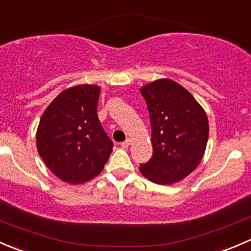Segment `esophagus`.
<instances>
[{"instance_id":"1","label":"esophagus","mask_w":251,"mask_h":251,"mask_svg":"<svg viewBox=\"0 0 251 251\" xmlns=\"http://www.w3.org/2000/svg\"><path fill=\"white\" fill-rule=\"evenodd\" d=\"M130 143H131V140H128V138H127V140L124 141L123 143H120V146L123 147V148H127V147L130 146Z\"/></svg>"}]
</instances>
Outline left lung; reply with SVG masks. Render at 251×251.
<instances>
[{
    "label": "left lung",
    "mask_w": 251,
    "mask_h": 251,
    "mask_svg": "<svg viewBox=\"0 0 251 251\" xmlns=\"http://www.w3.org/2000/svg\"><path fill=\"white\" fill-rule=\"evenodd\" d=\"M151 126L153 155L141 164L149 181L173 184L188 176L203 159L209 121L203 108L184 87L169 78L141 88Z\"/></svg>",
    "instance_id": "obj_1"
}]
</instances>
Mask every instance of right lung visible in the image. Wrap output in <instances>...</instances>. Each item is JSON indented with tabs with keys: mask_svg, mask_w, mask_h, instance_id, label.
Wrapping results in <instances>:
<instances>
[{
	"mask_svg": "<svg viewBox=\"0 0 251 251\" xmlns=\"http://www.w3.org/2000/svg\"><path fill=\"white\" fill-rule=\"evenodd\" d=\"M100 91L95 85L68 88L53 100L40 120V156L68 183H83L100 174L113 149L97 115Z\"/></svg>",
	"mask_w": 251,
	"mask_h": 251,
	"instance_id": "add662e5",
	"label": "right lung"
}]
</instances>
